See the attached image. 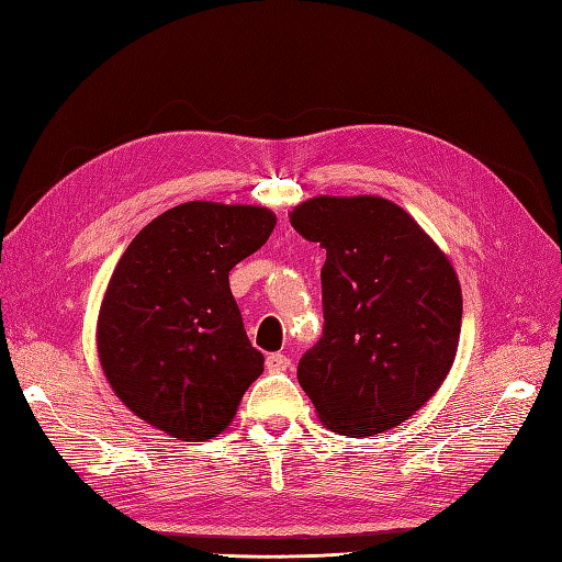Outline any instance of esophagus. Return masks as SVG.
Instances as JSON below:
<instances>
[{"mask_svg":"<svg viewBox=\"0 0 562 562\" xmlns=\"http://www.w3.org/2000/svg\"><path fill=\"white\" fill-rule=\"evenodd\" d=\"M266 367H268V372H288V369L292 367V362H290L288 355L272 352V355H268Z\"/></svg>","mask_w":562,"mask_h":562,"instance_id":"34e87169","label":"esophagus"}]
</instances>
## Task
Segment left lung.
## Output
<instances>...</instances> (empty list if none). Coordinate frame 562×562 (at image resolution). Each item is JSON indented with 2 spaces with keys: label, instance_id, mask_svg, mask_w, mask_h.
<instances>
[{
  "label": "left lung",
  "instance_id": "8db88e82",
  "mask_svg": "<svg viewBox=\"0 0 562 562\" xmlns=\"http://www.w3.org/2000/svg\"><path fill=\"white\" fill-rule=\"evenodd\" d=\"M290 222L326 248L324 336L300 360V384L333 432H386L435 396L453 364L463 314L457 272L386 198L318 195Z\"/></svg>",
  "mask_w": 562,
  "mask_h": 562
}]
</instances>
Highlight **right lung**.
I'll list each match as a JSON object with an SVG mask.
<instances>
[{
    "label": "right lung",
    "instance_id": "right-lung-1",
    "mask_svg": "<svg viewBox=\"0 0 562 562\" xmlns=\"http://www.w3.org/2000/svg\"><path fill=\"white\" fill-rule=\"evenodd\" d=\"M274 222L268 207L183 202L117 260L99 312V360L115 396L151 427L183 441L217 437L262 374L229 270Z\"/></svg>",
    "mask_w": 562,
    "mask_h": 562
}]
</instances>
